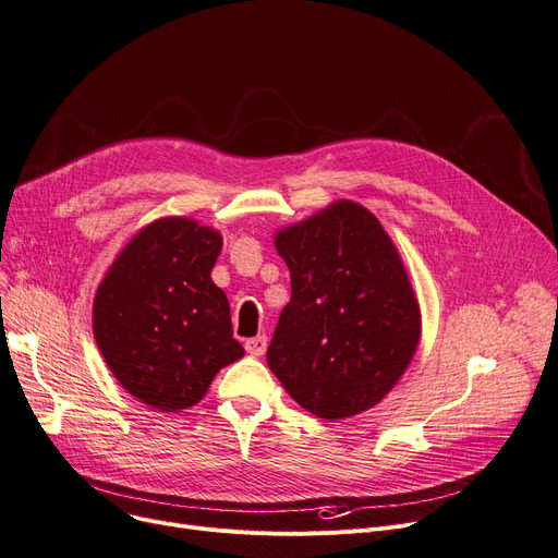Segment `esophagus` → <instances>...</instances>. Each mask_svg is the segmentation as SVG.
I'll return each mask as SVG.
<instances>
[{"label":"esophagus","mask_w":558,"mask_h":558,"mask_svg":"<svg viewBox=\"0 0 558 558\" xmlns=\"http://www.w3.org/2000/svg\"><path fill=\"white\" fill-rule=\"evenodd\" d=\"M244 348H246V352H248L251 356H263V354L267 352V337L248 339V341L244 343Z\"/></svg>","instance_id":"1"}]
</instances>
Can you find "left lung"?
Wrapping results in <instances>:
<instances>
[{"label":"left lung","instance_id":"left-lung-1","mask_svg":"<svg viewBox=\"0 0 558 558\" xmlns=\"http://www.w3.org/2000/svg\"><path fill=\"white\" fill-rule=\"evenodd\" d=\"M291 274L267 363L320 420L377 405L422 339V312L403 259L365 206L339 199L274 235Z\"/></svg>","mask_w":558,"mask_h":558}]
</instances>
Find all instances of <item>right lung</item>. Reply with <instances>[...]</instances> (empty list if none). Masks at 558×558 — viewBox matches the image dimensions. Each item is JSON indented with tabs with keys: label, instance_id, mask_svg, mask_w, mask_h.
<instances>
[{
	"label": "right lung",
	"instance_id": "right-lung-1",
	"mask_svg": "<svg viewBox=\"0 0 558 558\" xmlns=\"http://www.w3.org/2000/svg\"><path fill=\"white\" fill-rule=\"evenodd\" d=\"M221 233L170 215L143 227L94 295V339L114 379L141 403L179 413L244 356L231 307L210 271Z\"/></svg>",
	"mask_w": 558,
	"mask_h": 558
}]
</instances>
